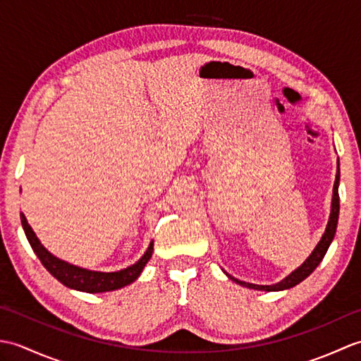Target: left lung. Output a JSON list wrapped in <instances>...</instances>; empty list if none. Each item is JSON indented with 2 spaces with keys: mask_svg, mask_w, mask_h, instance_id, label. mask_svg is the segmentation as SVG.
<instances>
[{
  "mask_svg": "<svg viewBox=\"0 0 361 361\" xmlns=\"http://www.w3.org/2000/svg\"><path fill=\"white\" fill-rule=\"evenodd\" d=\"M338 186H340V161H336V176H335V183H334V194H332V204H331V216H329L327 225L323 235H321L319 242L317 243V247L313 248L310 252V256L304 260V262L295 268L293 271L287 274L286 278L281 279L279 282L271 283V286H259V283H251V282H245L234 278L229 273L224 271L229 279L233 282L239 283L242 287L252 288V290H260V291H282V290H288L298 286L299 282H302L305 278L315 271V268L321 264V260L324 259L326 252L331 247V243L335 237L336 233V225H338V216H340V195H338Z\"/></svg>",
  "mask_w": 361,
  "mask_h": 361,
  "instance_id": "left-lung-1",
  "label": "left lung"
}]
</instances>
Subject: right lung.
I'll return each instance as SVG.
<instances>
[{"label":"right lung","mask_w":361,"mask_h":361,"mask_svg":"<svg viewBox=\"0 0 361 361\" xmlns=\"http://www.w3.org/2000/svg\"><path fill=\"white\" fill-rule=\"evenodd\" d=\"M20 219L30 247H32L37 257L40 259V262L43 264L46 270L68 288L85 291V293H104V291H113L130 286V283L140 278L145 264L149 262L153 255V240H150L147 250L144 251V255L137 259L133 265H128L127 268H122V270L118 271L87 270V268L73 265L70 262H66V260L54 256L52 252L46 250L42 242L38 240L34 229L27 224L25 214L21 212Z\"/></svg>","instance_id":"add662e5"}]
</instances>
